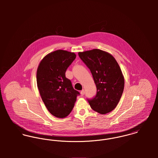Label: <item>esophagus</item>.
<instances>
[{
	"mask_svg": "<svg viewBox=\"0 0 158 158\" xmlns=\"http://www.w3.org/2000/svg\"><path fill=\"white\" fill-rule=\"evenodd\" d=\"M85 90H81V92H80V94H81V95H85Z\"/></svg>",
	"mask_w": 158,
	"mask_h": 158,
	"instance_id": "esophagus-1",
	"label": "esophagus"
}]
</instances>
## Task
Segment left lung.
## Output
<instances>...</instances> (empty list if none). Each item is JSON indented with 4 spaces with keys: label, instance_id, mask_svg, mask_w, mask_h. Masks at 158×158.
Returning a JSON list of instances; mask_svg holds the SVG:
<instances>
[{
    "label": "left lung",
    "instance_id": "obj_1",
    "mask_svg": "<svg viewBox=\"0 0 158 158\" xmlns=\"http://www.w3.org/2000/svg\"><path fill=\"white\" fill-rule=\"evenodd\" d=\"M78 55L90 69L97 88L95 97L88 100L91 108L102 114L111 112L124 89V77L118 64L112 55L100 49L78 52Z\"/></svg>",
    "mask_w": 158,
    "mask_h": 158
}]
</instances>
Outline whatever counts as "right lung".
Instances as JSON below:
<instances>
[{
    "label": "right lung",
    "mask_w": 158,
    "mask_h": 158,
    "mask_svg": "<svg viewBox=\"0 0 158 158\" xmlns=\"http://www.w3.org/2000/svg\"><path fill=\"white\" fill-rule=\"evenodd\" d=\"M75 58L73 52L57 50L45 55L37 69V86L41 98L48 111L58 118L68 116L80 94L65 75Z\"/></svg>",
    "instance_id": "add662e5"
}]
</instances>
